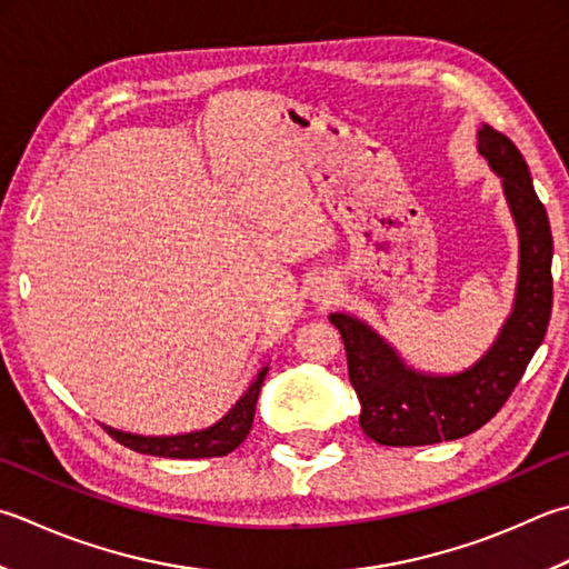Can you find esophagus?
Here are the masks:
<instances>
[{"instance_id": "1", "label": "esophagus", "mask_w": 569, "mask_h": 569, "mask_svg": "<svg viewBox=\"0 0 569 569\" xmlns=\"http://www.w3.org/2000/svg\"><path fill=\"white\" fill-rule=\"evenodd\" d=\"M310 296H313L316 303L328 306V303H332V300H336V286L326 281V283L316 286V288H313V293H310Z\"/></svg>"}]
</instances>
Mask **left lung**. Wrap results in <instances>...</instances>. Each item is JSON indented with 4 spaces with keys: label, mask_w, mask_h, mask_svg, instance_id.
I'll list each match as a JSON object with an SVG mask.
<instances>
[{
    "label": "left lung",
    "mask_w": 569,
    "mask_h": 569,
    "mask_svg": "<svg viewBox=\"0 0 569 569\" xmlns=\"http://www.w3.org/2000/svg\"><path fill=\"white\" fill-rule=\"evenodd\" d=\"M478 152L503 182L520 239L516 303L483 358L456 375L419 372L367 322L345 313L330 316L342 336L350 382L362 405L360 427L385 447H427L481 429L508 402L548 332L552 313L548 211L532 189L528 162L513 140L483 122Z\"/></svg>",
    "instance_id": "1"
}]
</instances>
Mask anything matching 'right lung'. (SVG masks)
Returning <instances> with one entry per match:
<instances>
[{
    "mask_svg": "<svg viewBox=\"0 0 569 569\" xmlns=\"http://www.w3.org/2000/svg\"><path fill=\"white\" fill-rule=\"evenodd\" d=\"M266 372H269V367H261V372L256 375V380L239 402L229 409V415L221 417L209 429L177 433V437H140V433H126L110 427L103 429L122 447L138 453L162 456V459H214V456H227L249 437Z\"/></svg>",
    "mask_w": 569,
    "mask_h": 569,
    "instance_id": "right-lung-1",
    "label": "right lung"
}]
</instances>
